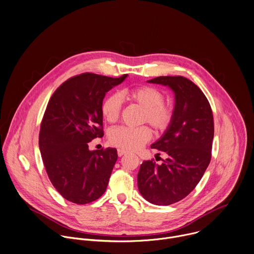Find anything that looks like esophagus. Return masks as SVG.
<instances>
[{
	"mask_svg": "<svg viewBox=\"0 0 254 254\" xmlns=\"http://www.w3.org/2000/svg\"><path fill=\"white\" fill-rule=\"evenodd\" d=\"M117 154H118V156L119 157H121V156H123V155H125L126 154V152L124 151V150H121V149H118L117 150Z\"/></svg>",
	"mask_w": 254,
	"mask_h": 254,
	"instance_id": "obj_1",
	"label": "esophagus"
}]
</instances>
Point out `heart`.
<instances>
[{
    "instance_id": "b5f03b06",
    "label": "heart",
    "mask_w": 254,
    "mask_h": 254,
    "mask_svg": "<svg viewBox=\"0 0 254 254\" xmlns=\"http://www.w3.org/2000/svg\"><path fill=\"white\" fill-rule=\"evenodd\" d=\"M122 95L142 109L140 123H148L156 132H165L174 119V109L165 103L164 94L157 88L141 85L126 88ZM101 113L108 123H116L121 114V98L117 93L109 94L101 105ZM109 143L124 151H137L151 139V131L146 126L138 128L119 127L110 131Z\"/></svg>"
}]
</instances>
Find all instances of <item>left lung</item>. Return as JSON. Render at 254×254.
Instances as JSON below:
<instances>
[{
  "mask_svg": "<svg viewBox=\"0 0 254 254\" xmlns=\"http://www.w3.org/2000/svg\"><path fill=\"white\" fill-rule=\"evenodd\" d=\"M150 83L168 85L175 92L174 119L151 147L167 153L158 165L144 161L138 173V189L149 202L169 205L186 197L202 178L211 159L213 116L202 91L184 76H159Z\"/></svg>",
  "mask_w": 254,
  "mask_h": 254,
  "instance_id": "left-lung-1",
  "label": "left lung"
}]
</instances>
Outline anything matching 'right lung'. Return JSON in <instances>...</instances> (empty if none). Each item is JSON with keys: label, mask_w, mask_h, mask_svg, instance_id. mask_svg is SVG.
Segmentation results:
<instances>
[{"label": "right lung", "mask_w": 254, "mask_h": 254, "mask_svg": "<svg viewBox=\"0 0 254 254\" xmlns=\"http://www.w3.org/2000/svg\"><path fill=\"white\" fill-rule=\"evenodd\" d=\"M127 75H75L64 81L48 103L41 123L40 150L53 186L71 202L94 201L106 190L117 150L89 151L88 143L104 135L103 98Z\"/></svg>", "instance_id": "1"}]
</instances>
